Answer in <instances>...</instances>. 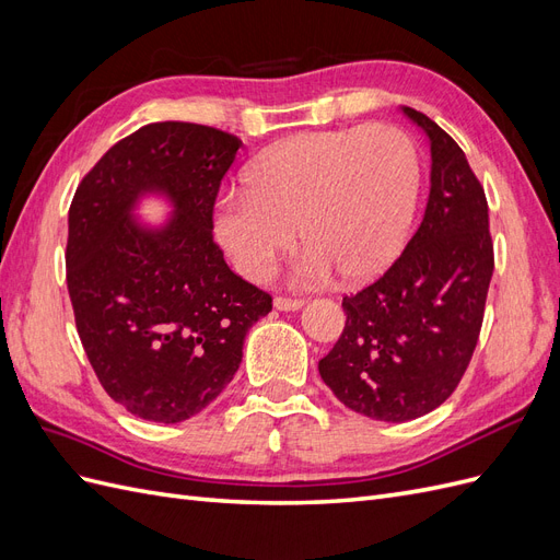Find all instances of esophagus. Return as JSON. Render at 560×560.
Wrapping results in <instances>:
<instances>
[{
	"mask_svg": "<svg viewBox=\"0 0 560 560\" xmlns=\"http://www.w3.org/2000/svg\"><path fill=\"white\" fill-rule=\"evenodd\" d=\"M273 303L278 311H299L303 306L301 299H287V296H278Z\"/></svg>",
	"mask_w": 560,
	"mask_h": 560,
	"instance_id": "1",
	"label": "esophagus"
}]
</instances>
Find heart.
<instances>
[{"mask_svg":"<svg viewBox=\"0 0 560 560\" xmlns=\"http://www.w3.org/2000/svg\"><path fill=\"white\" fill-rule=\"evenodd\" d=\"M418 191L416 147L399 128L299 132L249 165L247 189L217 200L214 233L247 280L268 278L299 229V284H322L336 270L362 282L399 257Z\"/></svg>","mask_w":560,"mask_h":560,"instance_id":"1","label":"heart"}]
</instances>
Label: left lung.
I'll return each mask as SVG.
<instances>
[{
  "label": "left lung",
  "instance_id": "left-lung-1",
  "mask_svg": "<svg viewBox=\"0 0 560 560\" xmlns=\"http://www.w3.org/2000/svg\"><path fill=\"white\" fill-rule=\"evenodd\" d=\"M401 112L430 142L425 217L376 282L343 296V334L317 366L348 409L385 422L425 416L453 395L495 266L486 194L465 151L422 112Z\"/></svg>",
  "mask_w": 560,
  "mask_h": 560
}]
</instances>
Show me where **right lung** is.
I'll list each match as a JSON object with an SVG mask.
<instances>
[{
    "instance_id": "obj_1",
    "label": "right lung",
    "mask_w": 560,
    "mask_h": 560,
    "mask_svg": "<svg viewBox=\"0 0 560 560\" xmlns=\"http://www.w3.org/2000/svg\"><path fill=\"white\" fill-rule=\"evenodd\" d=\"M235 135L163 121L116 142L77 186L67 290L105 393L151 422L200 413L233 381L254 322L273 299L235 276L212 238V210ZM147 192L174 217L151 230L131 210Z\"/></svg>"
}]
</instances>
